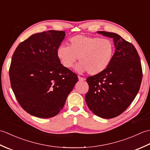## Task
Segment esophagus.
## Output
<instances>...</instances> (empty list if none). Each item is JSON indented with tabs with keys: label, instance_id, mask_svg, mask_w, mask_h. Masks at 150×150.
Listing matches in <instances>:
<instances>
[{
	"label": "esophagus",
	"instance_id": "1",
	"mask_svg": "<svg viewBox=\"0 0 150 150\" xmlns=\"http://www.w3.org/2000/svg\"><path fill=\"white\" fill-rule=\"evenodd\" d=\"M78 78H79V81H84L85 80L83 77H80V76H78Z\"/></svg>",
	"mask_w": 150,
	"mask_h": 150
}]
</instances>
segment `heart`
I'll return each mask as SVG.
<instances>
[{
  "label": "heart",
  "mask_w": 150,
  "mask_h": 150,
  "mask_svg": "<svg viewBox=\"0 0 150 150\" xmlns=\"http://www.w3.org/2000/svg\"><path fill=\"white\" fill-rule=\"evenodd\" d=\"M115 52L113 42L110 39L78 35L69 40L68 46H60L57 56L62 65L70 69L79 58L76 67L79 73L99 74L110 66Z\"/></svg>",
  "instance_id": "b5f03b06"
}]
</instances>
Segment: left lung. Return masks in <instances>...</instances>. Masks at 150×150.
<instances>
[{
  "instance_id": "obj_1",
  "label": "left lung",
  "mask_w": 150,
  "mask_h": 150,
  "mask_svg": "<svg viewBox=\"0 0 150 150\" xmlns=\"http://www.w3.org/2000/svg\"><path fill=\"white\" fill-rule=\"evenodd\" d=\"M113 38L114 55L110 66L99 74L88 77L86 103L95 115L104 119L119 116L134 100L141 86L142 71L135 47L119 35L97 31Z\"/></svg>"
}]
</instances>
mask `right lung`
I'll return each mask as SVG.
<instances>
[{"label": "right lung", "instance_id": "1", "mask_svg": "<svg viewBox=\"0 0 150 150\" xmlns=\"http://www.w3.org/2000/svg\"><path fill=\"white\" fill-rule=\"evenodd\" d=\"M65 35L64 31L55 30L33 34L12 56L11 88L19 104L31 115L44 119L57 115L78 81L77 75L57 56Z\"/></svg>", "mask_w": 150, "mask_h": 150}]
</instances>
